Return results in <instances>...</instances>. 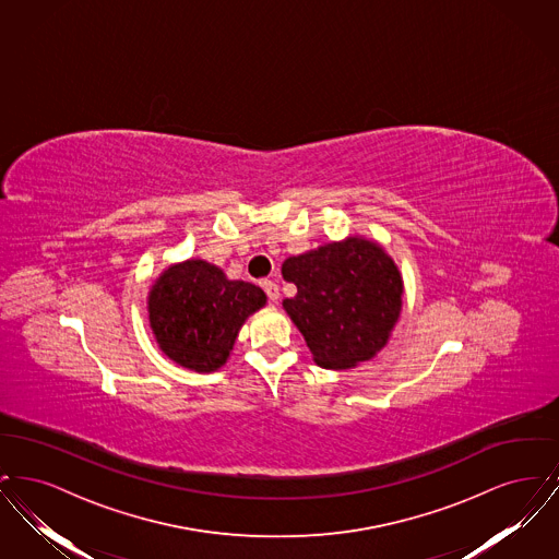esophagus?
<instances>
[{"label": "esophagus", "mask_w": 559, "mask_h": 559, "mask_svg": "<svg viewBox=\"0 0 559 559\" xmlns=\"http://www.w3.org/2000/svg\"><path fill=\"white\" fill-rule=\"evenodd\" d=\"M264 292H266L272 304H276V301H278V297H281V289H278V285H276L274 281H264Z\"/></svg>", "instance_id": "obj_1"}]
</instances>
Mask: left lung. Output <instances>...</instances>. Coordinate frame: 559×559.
<instances>
[{"label":"left lung","mask_w":559,"mask_h":559,"mask_svg":"<svg viewBox=\"0 0 559 559\" xmlns=\"http://www.w3.org/2000/svg\"><path fill=\"white\" fill-rule=\"evenodd\" d=\"M281 272L297 287L283 308L322 369H354L390 342L404 283L377 240H333L287 258Z\"/></svg>","instance_id":"obj_1"}]
</instances>
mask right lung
Segmentation results:
<instances>
[{
    "mask_svg": "<svg viewBox=\"0 0 559 559\" xmlns=\"http://www.w3.org/2000/svg\"><path fill=\"white\" fill-rule=\"evenodd\" d=\"M266 293L230 281L222 267L187 260L165 267L153 283L146 308L160 352L194 372L222 369L240 326L266 306Z\"/></svg>",
    "mask_w": 559,
    "mask_h": 559,
    "instance_id": "obj_1",
    "label": "right lung"
}]
</instances>
